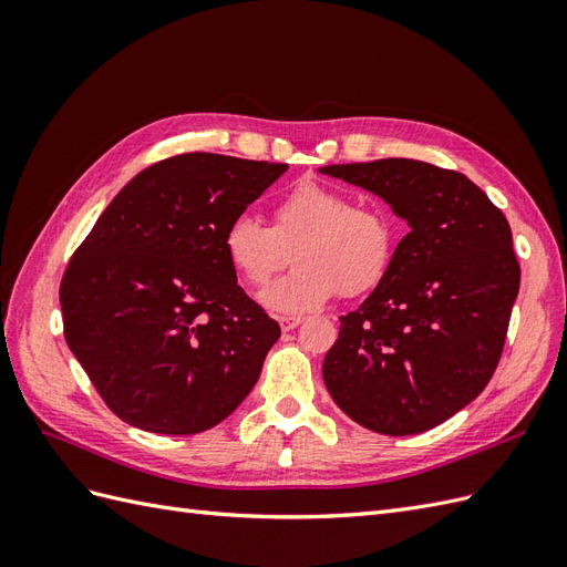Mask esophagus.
<instances>
[{
	"label": "esophagus",
	"instance_id": "obj_1",
	"mask_svg": "<svg viewBox=\"0 0 567 567\" xmlns=\"http://www.w3.org/2000/svg\"><path fill=\"white\" fill-rule=\"evenodd\" d=\"M300 323H302L300 317H281V319H279V326H281L284 331H293V329H298Z\"/></svg>",
	"mask_w": 567,
	"mask_h": 567
}]
</instances>
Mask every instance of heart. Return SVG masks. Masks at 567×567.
<instances>
[{
  "label": "heart",
  "instance_id": "heart-1",
  "mask_svg": "<svg viewBox=\"0 0 567 567\" xmlns=\"http://www.w3.org/2000/svg\"><path fill=\"white\" fill-rule=\"evenodd\" d=\"M296 248V271L262 293L271 312L305 315L340 290L359 298L379 286L398 250L392 217L375 205H354L336 186L300 182L277 203L271 227L250 215L234 217L221 234V250L236 277L265 288Z\"/></svg>",
  "mask_w": 567,
  "mask_h": 567
}]
</instances>
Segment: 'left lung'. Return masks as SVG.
Instances as JSON below:
<instances>
[{"mask_svg": "<svg viewBox=\"0 0 567 567\" xmlns=\"http://www.w3.org/2000/svg\"><path fill=\"white\" fill-rule=\"evenodd\" d=\"M381 196L411 231L388 277L323 357V383L359 425L416 435L471 404L499 364L520 265L504 213L466 175L409 158L326 165Z\"/></svg>", "mask_w": 567, "mask_h": 567, "instance_id": "obj_1", "label": "left lung"}]
</instances>
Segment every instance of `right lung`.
Wrapping results in <instances>:
<instances>
[{"label": "right lung", "instance_id": "obj_1", "mask_svg": "<svg viewBox=\"0 0 567 567\" xmlns=\"http://www.w3.org/2000/svg\"><path fill=\"white\" fill-rule=\"evenodd\" d=\"M288 169L182 153L101 213L61 281L63 333L117 419L161 435L225 421L279 340L221 250L227 225Z\"/></svg>", "mask_w": 567, "mask_h": 567}]
</instances>
